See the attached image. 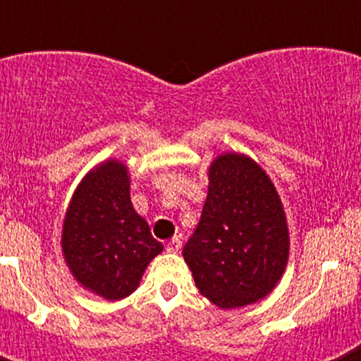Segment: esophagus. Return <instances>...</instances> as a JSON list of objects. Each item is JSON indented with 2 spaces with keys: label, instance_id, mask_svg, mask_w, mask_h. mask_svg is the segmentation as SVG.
I'll use <instances>...</instances> for the list:
<instances>
[{
  "label": "esophagus",
  "instance_id": "esophagus-1",
  "mask_svg": "<svg viewBox=\"0 0 361 361\" xmlns=\"http://www.w3.org/2000/svg\"><path fill=\"white\" fill-rule=\"evenodd\" d=\"M180 247H183V240H180V237H173L171 240H168V244H166V251H168V253H177Z\"/></svg>",
  "mask_w": 361,
  "mask_h": 361
}]
</instances>
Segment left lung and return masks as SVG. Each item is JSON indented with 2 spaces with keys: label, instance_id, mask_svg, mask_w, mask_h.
Returning <instances> with one entry per match:
<instances>
[{
  "label": "left lung",
  "instance_id": "obj_1",
  "mask_svg": "<svg viewBox=\"0 0 361 361\" xmlns=\"http://www.w3.org/2000/svg\"><path fill=\"white\" fill-rule=\"evenodd\" d=\"M200 222L183 250L200 295L220 309L266 298L289 258L282 200L266 171L244 153H222L209 166Z\"/></svg>",
  "mask_w": 361,
  "mask_h": 361
}]
</instances>
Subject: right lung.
Segmentation results:
<instances>
[{"mask_svg":"<svg viewBox=\"0 0 361 361\" xmlns=\"http://www.w3.org/2000/svg\"><path fill=\"white\" fill-rule=\"evenodd\" d=\"M63 257L82 288L116 302L132 295L164 247L133 209L126 164L108 159L73 191L61 233Z\"/></svg>","mask_w":361,"mask_h":361,"instance_id":"right-lung-1","label":"right lung"}]
</instances>
